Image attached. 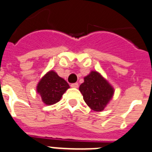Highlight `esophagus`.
Instances as JSON below:
<instances>
[{
  "mask_svg": "<svg viewBox=\"0 0 152 152\" xmlns=\"http://www.w3.org/2000/svg\"><path fill=\"white\" fill-rule=\"evenodd\" d=\"M70 86H71L72 88H77L79 87V84H78L77 83H73V84L70 85Z\"/></svg>",
  "mask_w": 152,
  "mask_h": 152,
  "instance_id": "1",
  "label": "esophagus"
}]
</instances>
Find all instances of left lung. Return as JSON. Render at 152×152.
<instances>
[{
  "mask_svg": "<svg viewBox=\"0 0 152 152\" xmlns=\"http://www.w3.org/2000/svg\"><path fill=\"white\" fill-rule=\"evenodd\" d=\"M79 91L86 104L95 112H101L106 108L114 95V88L100 73L91 71L84 77V83L79 86Z\"/></svg>",
  "mask_w": 152,
  "mask_h": 152,
  "instance_id": "obj_1",
  "label": "left lung"
}]
</instances>
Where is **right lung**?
<instances>
[{"label": "right lung", "mask_w": 152, "mask_h": 152, "mask_svg": "<svg viewBox=\"0 0 152 152\" xmlns=\"http://www.w3.org/2000/svg\"><path fill=\"white\" fill-rule=\"evenodd\" d=\"M69 88L63 78L54 70H49L44 75L37 86V92L46 105L51 106L60 101L62 95Z\"/></svg>", "instance_id": "right-lung-1"}]
</instances>
